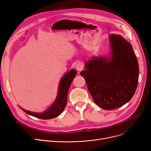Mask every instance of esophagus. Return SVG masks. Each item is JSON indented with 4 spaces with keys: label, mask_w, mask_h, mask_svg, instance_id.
Wrapping results in <instances>:
<instances>
[{
    "label": "esophagus",
    "mask_w": 151,
    "mask_h": 151,
    "mask_svg": "<svg viewBox=\"0 0 151 151\" xmlns=\"http://www.w3.org/2000/svg\"><path fill=\"white\" fill-rule=\"evenodd\" d=\"M76 68L78 71H81L83 69V65L82 63H81V62L77 63L76 65Z\"/></svg>",
    "instance_id": "esophagus-1"
}]
</instances>
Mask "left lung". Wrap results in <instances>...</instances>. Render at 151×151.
<instances>
[{"label": "left lung", "instance_id": "obj_1", "mask_svg": "<svg viewBox=\"0 0 151 151\" xmlns=\"http://www.w3.org/2000/svg\"><path fill=\"white\" fill-rule=\"evenodd\" d=\"M111 60L95 57L86 62L84 77L95 103L111 110L122 107L134 94L139 80V65L131 44L121 35H110Z\"/></svg>", "mask_w": 151, "mask_h": 151}]
</instances>
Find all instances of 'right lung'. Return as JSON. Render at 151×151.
Listing matches in <instances>:
<instances>
[{"label":"right lung","instance_id":"1","mask_svg":"<svg viewBox=\"0 0 151 151\" xmlns=\"http://www.w3.org/2000/svg\"><path fill=\"white\" fill-rule=\"evenodd\" d=\"M76 74V70H72L63 76L60 81L58 95L55 101L43 113H34L26 110L20 107L21 109L26 113L41 119H50L58 116L64 110L66 105L68 92Z\"/></svg>","mask_w":151,"mask_h":151}]
</instances>
